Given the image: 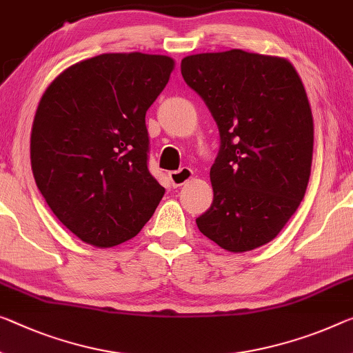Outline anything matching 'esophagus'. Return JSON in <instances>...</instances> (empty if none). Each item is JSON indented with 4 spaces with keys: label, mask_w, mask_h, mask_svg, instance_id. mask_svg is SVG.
<instances>
[{
    "label": "esophagus",
    "mask_w": 353,
    "mask_h": 353,
    "mask_svg": "<svg viewBox=\"0 0 353 353\" xmlns=\"http://www.w3.org/2000/svg\"><path fill=\"white\" fill-rule=\"evenodd\" d=\"M169 178H170L173 188H180V186H183V184H186L189 180H191L192 170L188 169V167H183V169L176 170V172H170Z\"/></svg>",
    "instance_id": "1"
}]
</instances>
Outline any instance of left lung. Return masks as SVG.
Instances as JSON below:
<instances>
[{"mask_svg":"<svg viewBox=\"0 0 353 353\" xmlns=\"http://www.w3.org/2000/svg\"><path fill=\"white\" fill-rule=\"evenodd\" d=\"M181 75L219 128L210 180L214 199L195 219L230 252L267 245L305 197L314 121L295 68L281 57L232 48L181 59Z\"/></svg>","mask_w":353,"mask_h":353,"instance_id":"obj_1","label":"left lung"}]
</instances>
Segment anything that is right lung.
Segmentation results:
<instances>
[{
    "label": "right lung",
    "mask_w": 353,
    "mask_h": 353,
    "mask_svg": "<svg viewBox=\"0 0 353 353\" xmlns=\"http://www.w3.org/2000/svg\"><path fill=\"white\" fill-rule=\"evenodd\" d=\"M165 55L104 53L47 86L31 129V169L53 214L80 240H131L165 189L148 170L145 115L169 83Z\"/></svg>",
    "instance_id": "right-lung-1"
}]
</instances>
